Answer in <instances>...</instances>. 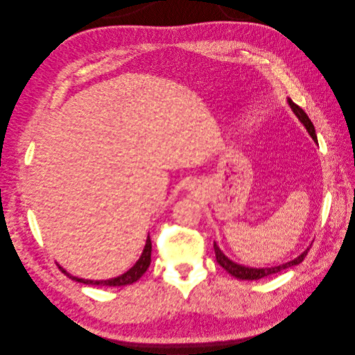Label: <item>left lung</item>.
Listing matches in <instances>:
<instances>
[{"instance_id": "1", "label": "left lung", "mask_w": 355, "mask_h": 355, "mask_svg": "<svg viewBox=\"0 0 355 355\" xmlns=\"http://www.w3.org/2000/svg\"><path fill=\"white\" fill-rule=\"evenodd\" d=\"M289 105H291V108L293 110V112L296 114V116L302 121V124L306 127V130H308L309 134H311V137L318 143L316 134H315V127H313L312 121L309 120V116L306 115V112L303 111L297 104H295L292 99H289ZM214 248H215V256H216L218 264L221 266L223 268H225L231 276L237 277V279H241V280H259V279L267 277V276H270V275H275V273L283 272V270H286V268L297 266L299 263H302L303 259L306 257L308 251H309V248H308L306 251H303L302 254H300L299 257H296L295 260H292V261H289V263H284V264H282V266L268 267V268H251V267H244V266H241V264H237V263L231 261V260L224 254V252H223L221 250H219V247L216 245V243H214Z\"/></svg>"}]
</instances>
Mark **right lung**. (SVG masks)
Returning a JSON list of instances; mask_svg holds the SVG:
<instances>
[{"mask_svg": "<svg viewBox=\"0 0 355 355\" xmlns=\"http://www.w3.org/2000/svg\"><path fill=\"white\" fill-rule=\"evenodd\" d=\"M150 261H151V240L150 237H147V241H146V247L143 250V254L141 257L139 259V261L134 264L127 273L118 276L115 279H110V280H85V279H79V277H75L72 275H69L66 272V270H63L62 267H59V270L62 273H64L67 277L75 280V282H79V283H83V284H94V286H127V284H131L134 282H137L144 273L146 270L150 266Z\"/></svg>", "mask_w": 355, "mask_h": 355, "instance_id": "1", "label": "right lung"}]
</instances>
